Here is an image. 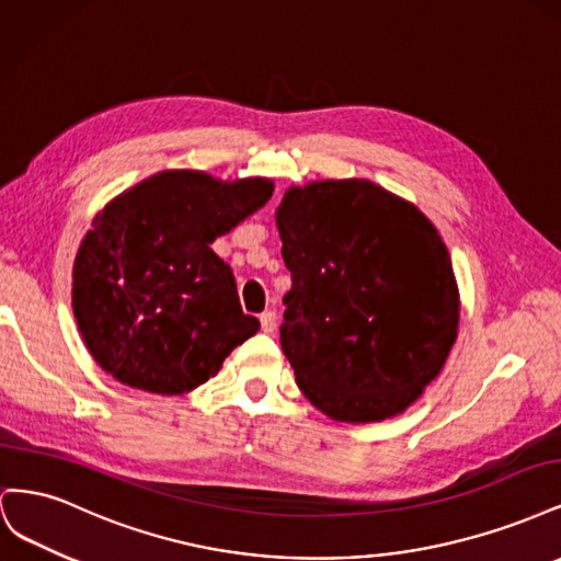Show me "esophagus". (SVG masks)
Here are the masks:
<instances>
[{"mask_svg":"<svg viewBox=\"0 0 561 561\" xmlns=\"http://www.w3.org/2000/svg\"><path fill=\"white\" fill-rule=\"evenodd\" d=\"M260 322H262V330L266 332V334H271L276 330V313L274 311H264L262 316H260Z\"/></svg>","mask_w":561,"mask_h":561,"instance_id":"obj_1","label":"esophagus"}]
</instances>
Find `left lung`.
<instances>
[{
  "mask_svg": "<svg viewBox=\"0 0 561 561\" xmlns=\"http://www.w3.org/2000/svg\"><path fill=\"white\" fill-rule=\"evenodd\" d=\"M276 227L293 274L280 346L301 393L334 421L402 414L458 334L443 236L414 203L358 178L290 186Z\"/></svg>",
  "mask_w": 561,
  "mask_h": 561,
  "instance_id": "obj_1",
  "label": "left lung"
}]
</instances>
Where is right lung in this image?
I'll list each match as a JSON object with an SVG mask.
<instances>
[{
    "label": "right lung",
    "mask_w": 561,
    "mask_h": 561,
    "mask_svg": "<svg viewBox=\"0 0 561 561\" xmlns=\"http://www.w3.org/2000/svg\"><path fill=\"white\" fill-rule=\"evenodd\" d=\"M274 194V182L163 171L93 217L72 268L83 344L107 375L157 396L206 383L260 330L210 243Z\"/></svg>",
    "instance_id": "add662e5"
}]
</instances>
